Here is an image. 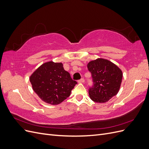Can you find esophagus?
I'll return each instance as SVG.
<instances>
[{"label": "esophagus", "instance_id": "esophagus-1", "mask_svg": "<svg viewBox=\"0 0 149 149\" xmlns=\"http://www.w3.org/2000/svg\"><path fill=\"white\" fill-rule=\"evenodd\" d=\"M84 78H81V79L78 80V83H84Z\"/></svg>", "mask_w": 149, "mask_h": 149}]
</instances>
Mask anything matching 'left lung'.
Wrapping results in <instances>:
<instances>
[{
    "mask_svg": "<svg viewBox=\"0 0 149 149\" xmlns=\"http://www.w3.org/2000/svg\"><path fill=\"white\" fill-rule=\"evenodd\" d=\"M91 72L93 86L89 89V95L92 101L104 103L118 93L123 79V72L109 60L97 58L87 65Z\"/></svg>",
    "mask_w": 149,
    "mask_h": 149,
    "instance_id": "obj_1",
    "label": "left lung"
}]
</instances>
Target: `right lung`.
<instances>
[{
    "label": "right lung",
    "mask_w": 149,
    "mask_h": 149,
    "mask_svg": "<svg viewBox=\"0 0 149 149\" xmlns=\"http://www.w3.org/2000/svg\"><path fill=\"white\" fill-rule=\"evenodd\" d=\"M30 81L38 96L52 105L59 104L69 97L77 84L61 63L52 61L39 66L30 76Z\"/></svg>",
    "instance_id": "obj_1"
}]
</instances>
